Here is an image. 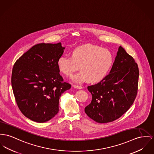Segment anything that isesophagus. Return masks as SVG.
Instances as JSON below:
<instances>
[{"mask_svg":"<svg viewBox=\"0 0 154 154\" xmlns=\"http://www.w3.org/2000/svg\"><path fill=\"white\" fill-rule=\"evenodd\" d=\"M73 87L75 89H81L82 88L81 86H79V85H73Z\"/></svg>","mask_w":154,"mask_h":154,"instance_id":"1","label":"esophagus"}]
</instances>
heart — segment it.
I'll return each mask as SVG.
<instances>
[{
    "instance_id": "1",
    "label": "heart",
    "mask_w": 154,
    "mask_h": 154,
    "mask_svg": "<svg viewBox=\"0 0 154 154\" xmlns=\"http://www.w3.org/2000/svg\"><path fill=\"white\" fill-rule=\"evenodd\" d=\"M113 55L109 50L98 45L86 44L75 48L72 57L62 55L57 61L60 71L67 76L79 69L72 77L73 82H100L107 76L113 63Z\"/></svg>"
}]
</instances>
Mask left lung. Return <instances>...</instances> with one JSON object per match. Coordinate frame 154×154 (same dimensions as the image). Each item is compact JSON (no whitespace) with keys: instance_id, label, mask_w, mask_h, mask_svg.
Segmentation results:
<instances>
[{"instance_id":"left-lung-1","label":"left lung","mask_w":154,"mask_h":154,"mask_svg":"<svg viewBox=\"0 0 154 154\" xmlns=\"http://www.w3.org/2000/svg\"><path fill=\"white\" fill-rule=\"evenodd\" d=\"M138 77L137 63L120 46L109 74L98 83L88 87L92 99L85 108L86 114L99 123L120 118L133 104Z\"/></svg>"}]
</instances>
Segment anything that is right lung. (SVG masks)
<instances>
[{
    "label": "right lung",
    "instance_id": "obj_1",
    "mask_svg": "<svg viewBox=\"0 0 154 154\" xmlns=\"http://www.w3.org/2000/svg\"><path fill=\"white\" fill-rule=\"evenodd\" d=\"M65 47L61 42L34 45L15 62L11 86L16 102L26 117L44 123L59 111V100L71 85L63 82L57 61Z\"/></svg>",
    "mask_w": 154,
    "mask_h": 154
}]
</instances>
